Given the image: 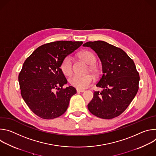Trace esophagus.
Listing matches in <instances>:
<instances>
[{
  "mask_svg": "<svg viewBox=\"0 0 156 156\" xmlns=\"http://www.w3.org/2000/svg\"><path fill=\"white\" fill-rule=\"evenodd\" d=\"M76 91H77V93H83L85 91L84 90H80V89H76Z\"/></svg>",
  "mask_w": 156,
  "mask_h": 156,
  "instance_id": "esophagus-1",
  "label": "esophagus"
}]
</instances>
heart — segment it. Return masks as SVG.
Masks as SVG:
<instances>
[{
    "label": "heart",
    "mask_w": 156,
    "mask_h": 156,
    "mask_svg": "<svg viewBox=\"0 0 156 156\" xmlns=\"http://www.w3.org/2000/svg\"><path fill=\"white\" fill-rule=\"evenodd\" d=\"M80 57L87 64L91 65L90 69L92 72L96 73L97 72V68L93 65L96 62V57L92 52L84 51L80 54ZM60 69L62 73L66 76H69L72 73L73 65L72 59L70 57H66L63 60L60 65ZM93 80V78L90 75L84 76L73 75L69 79V81L72 86L80 90H83L90 86Z\"/></svg>",
    "instance_id": "b5f03b06"
}]
</instances>
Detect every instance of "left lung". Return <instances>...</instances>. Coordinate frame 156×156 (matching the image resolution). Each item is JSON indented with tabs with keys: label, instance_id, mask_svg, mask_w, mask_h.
Masks as SVG:
<instances>
[{
	"label": "left lung",
	"instance_id": "left-lung-1",
	"mask_svg": "<svg viewBox=\"0 0 156 156\" xmlns=\"http://www.w3.org/2000/svg\"><path fill=\"white\" fill-rule=\"evenodd\" d=\"M84 47L98 54L102 75L96 84L102 91H94L88 110L95 116L111 119L122 114L138 91L139 73L133 60L122 49L103 41H89Z\"/></svg>",
	"mask_w": 156,
	"mask_h": 156
}]
</instances>
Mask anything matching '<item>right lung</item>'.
<instances>
[{
  "label": "right lung",
  "mask_w": 156,
  "mask_h": 156,
  "mask_svg": "<svg viewBox=\"0 0 156 156\" xmlns=\"http://www.w3.org/2000/svg\"><path fill=\"white\" fill-rule=\"evenodd\" d=\"M82 44L66 41L48 43L37 48L25 61L18 76L21 94L38 117L53 119L66 112L76 90L71 86L63 87L67 80L60 65Z\"/></svg>",
  "instance_id": "add662e5"
}]
</instances>
